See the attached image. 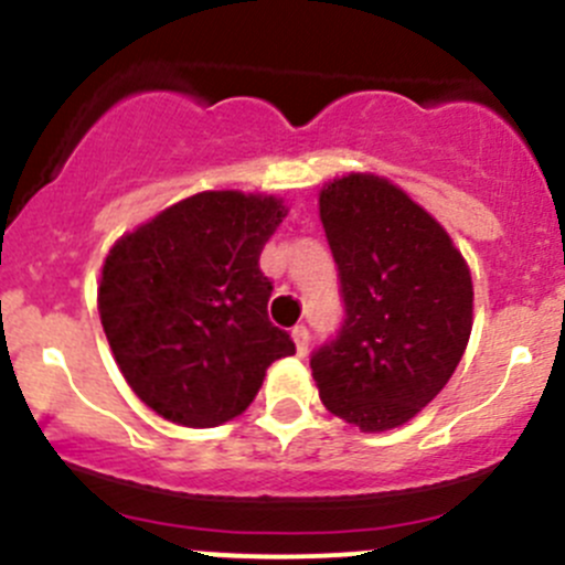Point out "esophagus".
I'll use <instances>...</instances> for the list:
<instances>
[{
    "label": "esophagus",
    "instance_id": "1",
    "mask_svg": "<svg viewBox=\"0 0 565 565\" xmlns=\"http://www.w3.org/2000/svg\"><path fill=\"white\" fill-rule=\"evenodd\" d=\"M292 341H295V350H298L300 358L309 355V330H306V324H295Z\"/></svg>",
    "mask_w": 565,
    "mask_h": 565
}]
</instances>
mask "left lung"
I'll return each instance as SVG.
<instances>
[{
  "mask_svg": "<svg viewBox=\"0 0 565 565\" xmlns=\"http://www.w3.org/2000/svg\"><path fill=\"white\" fill-rule=\"evenodd\" d=\"M319 221L339 265L344 324L311 355L319 398L361 431L407 424L457 372L472 278L451 235L391 180L324 182Z\"/></svg>",
  "mask_w": 565,
  "mask_h": 565,
  "instance_id": "left-lung-1",
  "label": "left lung"
}]
</instances>
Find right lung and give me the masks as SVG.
I'll list each match as a JSON object with an SVG mask.
<instances>
[{
    "mask_svg": "<svg viewBox=\"0 0 565 565\" xmlns=\"http://www.w3.org/2000/svg\"><path fill=\"white\" fill-rule=\"evenodd\" d=\"M267 193L202 191L108 248L98 311L130 391L161 418L210 429L237 418L267 366L295 355L267 319L259 254L287 218Z\"/></svg>",
    "mask_w": 565,
    "mask_h": 565,
    "instance_id": "add662e5",
    "label": "right lung"
}]
</instances>
